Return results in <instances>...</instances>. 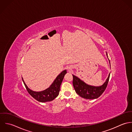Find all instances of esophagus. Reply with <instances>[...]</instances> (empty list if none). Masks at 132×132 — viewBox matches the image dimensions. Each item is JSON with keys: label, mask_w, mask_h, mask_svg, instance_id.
<instances>
[{"label": "esophagus", "mask_w": 132, "mask_h": 132, "mask_svg": "<svg viewBox=\"0 0 132 132\" xmlns=\"http://www.w3.org/2000/svg\"><path fill=\"white\" fill-rule=\"evenodd\" d=\"M67 69H68V71H69V72H70V71L72 70V68H71V67H69L67 68Z\"/></svg>", "instance_id": "obj_1"}]
</instances>
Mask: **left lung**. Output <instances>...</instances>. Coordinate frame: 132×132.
I'll return each mask as SVG.
<instances>
[{
	"instance_id": "8db88e82",
	"label": "left lung",
	"mask_w": 132,
	"mask_h": 132,
	"mask_svg": "<svg viewBox=\"0 0 132 132\" xmlns=\"http://www.w3.org/2000/svg\"><path fill=\"white\" fill-rule=\"evenodd\" d=\"M106 56L108 55L106 53ZM110 64V62L109 60ZM110 73L105 83L101 86H92L86 84L77 77L73 76V86L76 93L80 97L89 100H93L99 97L105 91L110 78Z\"/></svg>"
}]
</instances>
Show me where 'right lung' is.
<instances>
[{
  "label": "right lung",
  "mask_w": 132,
  "mask_h": 132,
  "mask_svg": "<svg viewBox=\"0 0 132 132\" xmlns=\"http://www.w3.org/2000/svg\"><path fill=\"white\" fill-rule=\"evenodd\" d=\"M66 73V70L63 71L56 78V79L53 81V84L49 88L44 91L40 92L34 91L29 89L23 79H22L28 93L37 101L44 103L53 101L58 96L60 90V86Z\"/></svg>",
  "instance_id": "obj_1"
}]
</instances>
